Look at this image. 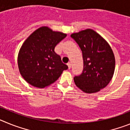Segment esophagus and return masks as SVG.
<instances>
[{
  "mask_svg": "<svg viewBox=\"0 0 130 130\" xmlns=\"http://www.w3.org/2000/svg\"><path fill=\"white\" fill-rule=\"evenodd\" d=\"M68 69H69V70H70L71 66H72V64H71V62H68Z\"/></svg>",
  "mask_w": 130,
  "mask_h": 130,
  "instance_id": "obj_1",
  "label": "esophagus"
}]
</instances>
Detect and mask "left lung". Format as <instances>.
<instances>
[{
	"mask_svg": "<svg viewBox=\"0 0 130 130\" xmlns=\"http://www.w3.org/2000/svg\"><path fill=\"white\" fill-rule=\"evenodd\" d=\"M71 37L82 51L83 70L73 80L86 93H95L105 88L115 72V58L109 43L96 32L86 29L73 33Z\"/></svg>",
	"mask_w": 130,
	"mask_h": 130,
	"instance_id": "obj_1",
	"label": "left lung"
}]
</instances>
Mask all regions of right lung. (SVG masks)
Wrapping results in <instances>:
<instances>
[{
    "label": "right lung",
    "mask_w": 130,
    "mask_h": 130,
    "mask_svg": "<svg viewBox=\"0 0 130 130\" xmlns=\"http://www.w3.org/2000/svg\"><path fill=\"white\" fill-rule=\"evenodd\" d=\"M66 36V34L42 26L25 40L19 50L18 62L21 75L26 82L45 88L68 68L55 52V46Z\"/></svg>",
    "instance_id": "obj_1"
}]
</instances>
